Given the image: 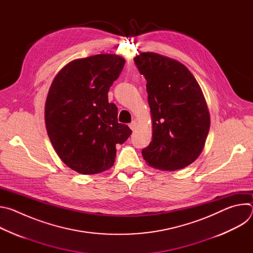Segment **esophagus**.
<instances>
[{"label":"esophagus","mask_w":253,"mask_h":253,"mask_svg":"<svg viewBox=\"0 0 253 253\" xmlns=\"http://www.w3.org/2000/svg\"><path fill=\"white\" fill-rule=\"evenodd\" d=\"M136 126H137V123H136L135 121H133V122H131V123L129 124L130 129H131V130H133V131L136 129Z\"/></svg>","instance_id":"obj_1"}]
</instances>
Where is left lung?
Instances as JSON below:
<instances>
[{
    "label": "left lung",
    "mask_w": 253,
    "mask_h": 253,
    "mask_svg": "<svg viewBox=\"0 0 253 253\" xmlns=\"http://www.w3.org/2000/svg\"><path fill=\"white\" fill-rule=\"evenodd\" d=\"M145 77L152 117V141L143 158L161 170L182 169L200 155L210 128L202 91L190 71L176 60L156 53L134 58Z\"/></svg>",
    "instance_id": "obj_1"
}]
</instances>
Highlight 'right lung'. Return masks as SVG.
I'll list each match as a JSON object with an SVG mask.
<instances>
[{"instance_id":"1","label":"right lung","mask_w":253,"mask_h":253,"mask_svg":"<svg viewBox=\"0 0 253 253\" xmlns=\"http://www.w3.org/2000/svg\"><path fill=\"white\" fill-rule=\"evenodd\" d=\"M125 60L113 54L78 59L55 77L45 107L46 128L61 160L81 174H96L113 166L116 144L131 129L118 122V108L108 92Z\"/></svg>"}]
</instances>
